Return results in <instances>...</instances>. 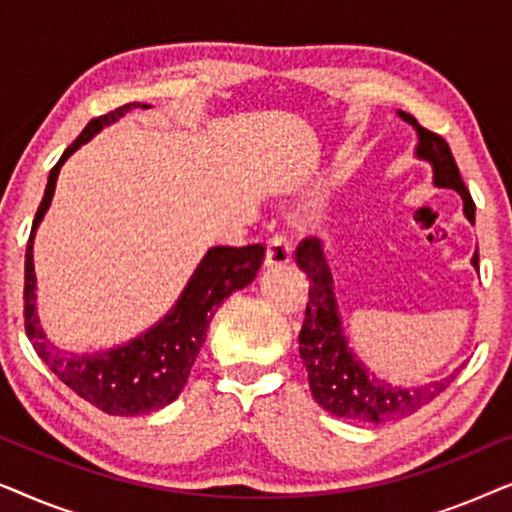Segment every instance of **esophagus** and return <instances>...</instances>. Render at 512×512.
<instances>
[{"label":"esophagus","instance_id":"34e87169","mask_svg":"<svg viewBox=\"0 0 512 512\" xmlns=\"http://www.w3.org/2000/svg\"><path fill=\"white\" fill-rule=\"evenodd\" d=\"M291 261V242L284 233H275L265 247V265H284Z\"/></svg>","mask_w":512,"mask_h":512}]
</instances>
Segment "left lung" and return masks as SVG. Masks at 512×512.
Listing matches in <instances>:
<instances>
[{"label": "left lung", "instance_id": "obj_1", "mask_svg": "<svg viewBox=\"0 0 512 512\" xmlns=\"http://www.w3.org/2000/svg\"><path fill=\"white\" fill-rule=\"evenodd\" d=\"M398 116L417 130V158L431 163L433 184L457 191L464 200L466 219L473 223L475 202L454 163L450 144L436 132L422 128L415 116L405 111H398ZM296 263L310 277V300H307L305 321L298 335L300 359L307 368L314 401L321 408L335 417L354 419V422H396V419L415 415L419 408L429 405L433 398L440 396V391L447 389L454 375L417 389H401L391 387L389 382L370 373V368L352 352V347H347L338 303H335L333 275L317 237H305L298 244ZM471 263L478 268V251Z\"/></svg>", "mask_w": 512, "mask_h": 512}]
</instances>
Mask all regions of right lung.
Here are the masks:
<instances>
[{
    "mask_svg": "<svg viewBox=\"0 0 512 512\" xmlns=\"http://www.w3.org/2000/svg\"><path fill=\"white\" fill-rule=\"evenodd\" d=\"M149 104L130 102L109 114L97 116L86 125V130L76 137V142L62 153L58 165L48 174V184L41 198V205L34 216L30 240L25 251V333L32 347L46 361V366L95 408L107 415H146V412L160 410L170 405L181 394L184 384L191 375V368L198 359L202 342L207 338V328L212 324L214 312L230 293L244 289L254 282L256 272L261 270L265 247L263 244H249V247H212L202 258L193 277L188 279L184 293L165 314L163 321L149 328L144 335L130 340L128 345L109 349L100 354H74L60 352L48 342L44 328L39 326L37 317V277H34V256L32 242L41 219L48 212L55 181H58L60 167L72 153L93 139L104 125L118 121L130 109Z\"/></svg>",
    "mask_w": 512,
    "mask_h": 512,
    "instance_id": "add662e5",
    "label": "right lung"
}]
</instances>
